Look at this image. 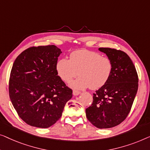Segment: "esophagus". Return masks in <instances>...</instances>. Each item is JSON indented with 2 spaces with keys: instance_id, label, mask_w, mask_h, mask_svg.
<instances>
[{
  "instance_id": "34e87169",
  "label": "esophagus",
  "mask_w": 150,
  "mask_h": 150,
  "mask_svg": "<svg viewBox=\"0 0 150 150\" xmlns=\"http://www.w3.org/2000/svg\"><path fill=\"white\" fill-rule=\"evenodd\" d=\"M81 93V92H79V91H78V90H74L73 91V95H75V96H77V95H79V94Z\"/></svg>"
}]
</instances>
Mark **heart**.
Masks as SVG:
<instances>
[{"instance_id":"1","label":"heart","mask_w":150,"mask_h":150,"mask_svg":"<svg viewBox=\"0 0 150 150\" xmlns=\"http://www.w3.org/2000/svg\"><path fill=\"white\" fill-rule=\"evenodd\" d=\"M56 71L62 80L70 82L77 75L80 77L71 83L77 89L89 87L98 89L108 81L113 71V63L107 57L86 50L73 52L69 60L62 58L56 63Z\"/></svg>"}]
</instances>
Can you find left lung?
Here are the masks:
<instances>
[{"label": "left lung", "instance_id": "left-lung-1", "mask_svg": "<svg viewBox=\"0 0 150 150\" xmlns=\"http://www.w3.org/2000/svg\"><path fill=\"white\" fill-rule=\"evenodd\" d=\"M113 63L108 81L93 94V102L86 109V117L98 128H112L122 123L131 109L138 90L135 67L125 52L100 47Z\"/></svg>", "mask_w": 150, "mask_h": 150}]
</instances>
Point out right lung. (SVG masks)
Wrapping results in <instances>:
<instances>
[{
	"label": "right lung",
	"mask_w": 150,
	"mask_h": 150,
	"mask_svg": "<svg viewBox=\"0 0 150 150\" xmlns=\"http://www.w3.org/2000/svg\"><path fill=\"white\" fill-rule=\"evenodd\" d=\"M61 50L54 45L29 47L17 57L9 82L12 105L28 125L48 128L62 116L73 91L58 75Z\"/></svg>",
	"instance_id": "add662e5"
}]
</instances>
